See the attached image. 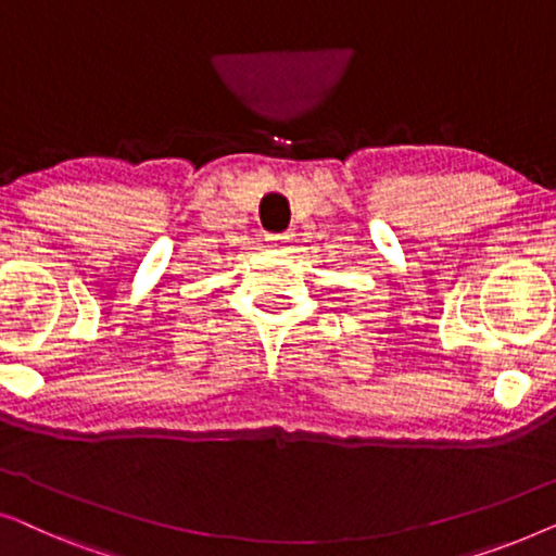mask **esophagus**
<instances>
[{"label": "esophagus", "instance_id": "34e87169", "mask_svg": "<svg viewBox=\"0 0 556 556\" xmlns=\"http://www.w3.org/2000/svg\"><path fill=\"white\" fill-rule=\"evenodd\" d=\"M265 240H268V245L270 248H286V242L288 240H291V238H288V235L286 232H278V235H265Z\"/></svg>", "mask_w": 556, "mask_h": 556}]
</instances>
